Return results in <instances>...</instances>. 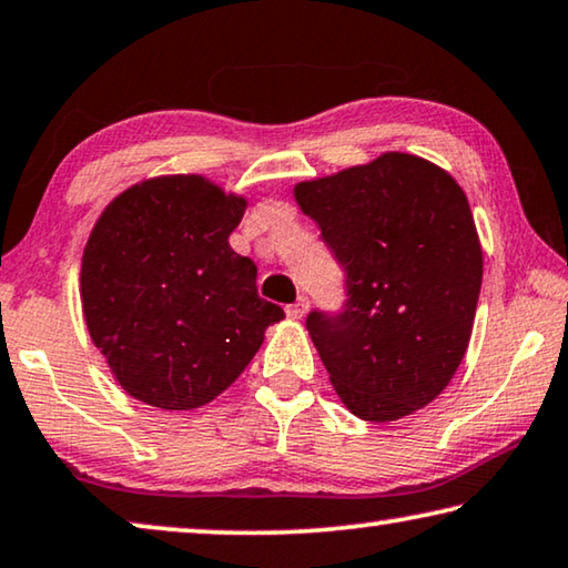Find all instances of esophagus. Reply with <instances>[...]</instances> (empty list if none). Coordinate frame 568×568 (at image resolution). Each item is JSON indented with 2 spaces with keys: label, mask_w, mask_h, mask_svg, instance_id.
Masks as SVG:
<instances>
[{
  "label": "esophagus",
  "mask_w": 568,
  "mask_h": 568,
  "mask_svg": "<svg viewBox=\"0 0 568 568\" xmlns=\"http://www.w3.org/2000/svg\"><path fill=\"white\" fill-rule=\"evenodd\" d=\"M305 311H307V297L305 295H301L295 303H291V305L285 307L287 318H293V321H301L303 315H305Z\"/></svg>",
  "instance_id": "obj_1"
}]
</instances>
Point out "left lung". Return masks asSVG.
Masks as SVG:
<instances>
[{
  "instance_id": "left-lung-1",
  "label": "left lung",
  "mask_w": 568,
  "mask_h": 568,
  "mask_svg": "<svg viewBox=\"0 0 568 568\" xmlns=\"http://www.w3.org/2000/svg\"><path fill=\"white\" fill-rule=\"evenodd\" d=\"M295 200L345 271L341 311L305 318L335 393L373 423L428 406L464 361L484 277L464 190L434 162L386 152L301 182Z\"/></svg>"
}]
</instances>
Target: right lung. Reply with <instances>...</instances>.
Wrapping results in <instances>:
<instances>
[{
  "label": "right lung",
  "mask_w": 568,
  "mask_h": 568,
  "mask_svg": "<svg viewBox=\"0 0 568 568\" xmlns=\"http://www.w3.org/2000/svg\"><path fill=\"white\" fill-rule=\"evenodd\" d=\"M245 207L200 175L145 180L104 207L82 255V311L132 398L205 406L285 318L257 295L255 263L227 243Z\"/></svg>",
  "instance_id": "right-lung-1"
}]
</instances>
